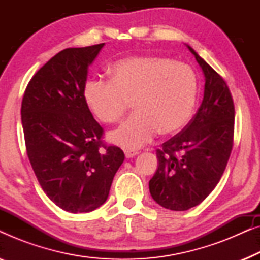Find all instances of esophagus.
I'll list each match as a JSON object with an SVG mask.
<instances>
[{"instance_id":"esophagus-1","label":"esophagus","mask_w":260,"mask_h":260,"mask_svg":"<svg viewBox=\"0 0 260 260\" xmlns=\"http://www.w3.org/2000/svg\"><path fill=\"white\" fill-rule=\"evenodd\" d=\"M124 154H125V157L126 158H133L135 157L138 154V151H135V150H125L124 151Z\"/></svg>"}]
</instances>
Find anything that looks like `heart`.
<instances>
[{"label": "heart", "instance_id": "b5f03b06", "mask_svg": "<svg viewBox=\"0 0 260 260\" xmlns=\"http://www.w3.org/2000/svg\"><path fill=\"white\" fill-rule=\"evenodd\" d=\"M199 81L189 65L165 56L134 55L111 66V80L91 77L83 97L103 123L117 122L133 102L136 112L109 134L113 144L135 150L159 131L173 135L182 130L197 105Z\"/></svg>", "mask_w": 260, "mask_h": 260}]
</instances>
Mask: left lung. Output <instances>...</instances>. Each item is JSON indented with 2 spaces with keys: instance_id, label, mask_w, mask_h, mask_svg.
<instances>
[{
  "instance_id": "8db88e82",
  "label": "left lung",
  "mask_w": 260,
  "mask_h": 260,
  "mask_svg": "<svg viewBox=\"0 0 260 260\" xmlns=\"http://www.w3.org/2000/svg\"><path fill=\"white\" fill-rule=\"evenodd\" d=\"M187 46L205 78L197 115L157 150V170L149 181L151 198L170 211L201 204L221 179L233 145L234 105L225 80Z\"/></svg>"
}]
</instances>
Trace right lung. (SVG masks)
<instances>
[{"mask_svg": "<svg viewBox=\"0 0 260 260\" xmlns=\"http://www.w3.org/2000/svg\"><path fill=\"white\" fill-rule=\"evenodd\" d=\"M104 45L59 52L31 78L21 106L31 168L47 197L71 213L101 207L124 161L119 148L99 149L103 129L83 97L88 66Z\"/></svg>", "mask_w": 260, "mask_h": 260, "instance_id": "1", "label": "right lung"}]
</instances>
